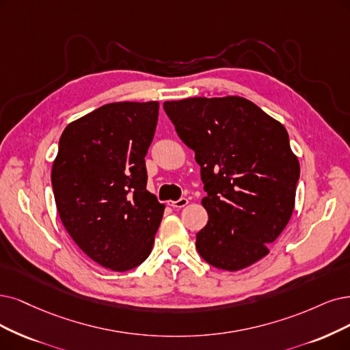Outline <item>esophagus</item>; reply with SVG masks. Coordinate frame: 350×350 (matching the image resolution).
<instances>
[{
    "mask_svg": "<svg viewBox=\"0 0 350 350\" xmlns=\"http://www.w3.org/2000/svg\"><path fill=\"white\" fill-rule=\"evenodd\" d=\"M189 203V200L186 199V198H180L178 200H172V202H168V204L172 206V208H176V209H182V208H185V206Z\"/></svg>",
    "mask_w": 350,
    "mask_h": 350,
    "instance_id": "obj_1",
    "label": "esophagus"
}]
</instances>
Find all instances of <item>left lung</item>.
Returning <instances> with one entry per match:
<instances>
[{
    "instance_id": "1",
    "label": "left lung",
    "mask_w": 350,
    "mask_h": 350,
    "mask_svg": "<svg viewBox=\"0 0 350 350\" xmlns=\"http://www.w3.org/2000/svg\"><path fill=\"white\" fill-rule=\"evenodd\" d=\"M164 111L200 165L209 221L199 255L219 269L252 265L294 211L300 164L287 129L241 96L168 100Z\"/></svg>"
}]
</instances>
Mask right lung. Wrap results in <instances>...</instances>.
<instances>
[{
    "mask_svg": "<svg viewBox=\"0 0 350 350\" xmlns=\"http://www.w3.org/2000/svg\"><path fill=\"white\" fill-rule=\"evenodd\" d=\"M159 102H113L69 124L51 168L63 226L90 260L128 271L147 260L164 204L147 191Z\"/></svg>",
    "mask_w": 350,
    "mask_h": 350,
    "instance_id": "obj_1",
    "label": "right lung"
}]
</instances>
